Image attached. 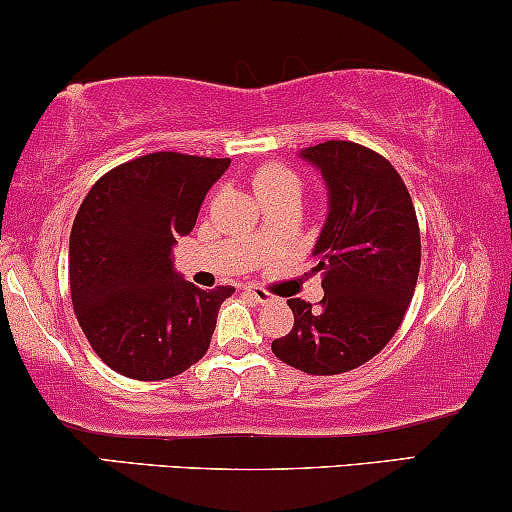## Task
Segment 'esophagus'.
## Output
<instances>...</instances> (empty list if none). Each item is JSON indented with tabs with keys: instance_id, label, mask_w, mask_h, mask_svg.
<instances>
[{
	"instance_id": "obj_1",
	"label": "esophagus",
	"mask_w": 512,
	"mask_h": 512,
	"mask_svg": "<svg viewBox=\"0 0 512 512\" xmlns=\"http://www.w3.org/2000/svg\"><path fill=\"white\" fill-rule=\"evenodd\" d=\"M246 294L251 296V299L256 301V304H273L275 301V296L270 294V292H266V289H261V287H246Z\"/></svg>"
}]
</instances>
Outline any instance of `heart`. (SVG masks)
Segmentation results:
<instances>
[{
	"instance_id": "1",
	"label": "heart",
	"mask_w": 512,
	"mask_h": 512,
	"mask_svg": "<svg viewBox=\"0 0 512 512\" xmlns=\"http://www.w3.org/2000/svg\"><path fill=\"white\" fill-rule=\"evenodd\" d=\"M251 185H254V192L258 201H268L275 197H285V194H296L301 197V180L299 175L294 173L292 168L280 166V163H268V166H261L251 175ZM258 242H266V237L261 232H256Z\"/></svg>"
}]
</instances>
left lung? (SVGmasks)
Instances as JSON below:
<instances>
[{
  "mask_svg": "<svg viewBox=\"0 0 512 512\" xmlns=\"http://www.w3.org/2000/svg\"><path fill=\"white\" fill-rule=\"evenodd\" d=\"M301 156L327 185L330 211L313 249L325 296L318 308L287 301L294 327L273 353L308 375H339L399 330L420 273V227L401 175L377 151L330 140Z\"/></svg>",
  "mask_w": 512,
  "mask_h": 512,
  "instance_id": "obj_1",
  "label": "left lung"
}]
</instances>
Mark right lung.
I'll return each mask as SVG.
<instances>
[{
	"mask_svg": "<svg viewBox=\"0 0 512 512\" xmlns=\"http://www.w3.org/2000/svg\"><path fill=\"white\" fill-rule=\"evenodd\" d=\"M230 159L154 151L102 175L73 220L68 273L75 318L111 370L168 380L208 351L235 287L199 289L173 268L201 201Z\"/></svg>",
	"mask_w": 512,
	"mask_h": 512,
	"instance_id": "1",
	"label": "right lung"
}]
</instances>
